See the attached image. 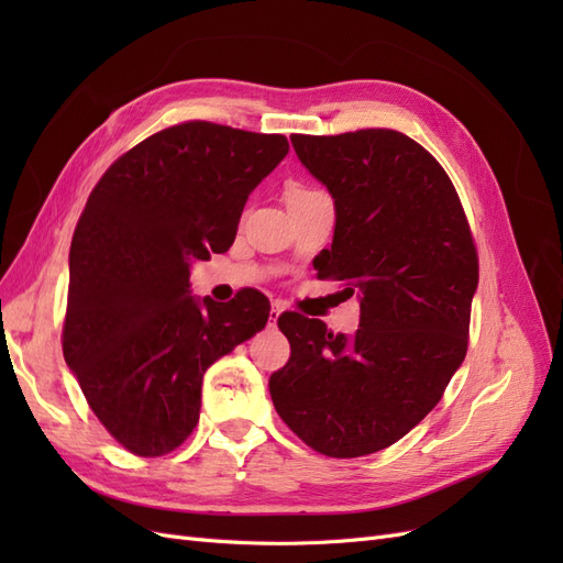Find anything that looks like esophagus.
Returning a JSON list of instances; mask_svg holds the SVG:
<instances>
[{
    "mask_svg": "<svg viewBox=\"0 0 563 563\" xmlns=\"http://www.w3.org/2000/svg\"><path fill=\"white\" fill-rule=\"evenodd\" d=\"M282 312H284V305H282V302H272V308H269V321L275 323V321L282 317Z\"/></svg>",
    "mask_w": 563,
    "mask_h": 563,
    "instance_id": "esophagus-1",
    "label": "esophagus"
}]
</instances>
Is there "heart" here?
<instances>
[{
  "label": "heart",
  "instance_id": "obj_1",
  "mask_svg": "<svg viewBox=\"0 0 563 563\" xmlns=\"http://www.w3.org/2000/svg\"><path fill=\"white\" fill-rule=\"evenodd\" d=\"M305 192H312V190H302V187H294L291 195H305Z\"/></svg>",
  "mask_w": 563,
  "mask_h": 563
}]
</instances>
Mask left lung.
Here are the masks:
<instances>
[{
	"label": "left lung",
	"instance_id": "8db88e82",
	"mask_svg": "<svg viewBox=\"0 0 563 563\" xmlns=\"http://www.w3.org/2000/svg\"><path fill=\"white\" fill-rule=\"evenodd\" d=\"M300 164L335 207L319 277L360 296V329L279 317L291 360L269 376L282 420L331 457L387 449L428 416L467 352L479 284L472 232L444 168L408 135L364 129L300 135Z\"/></svg>",
	"mask_w": 563,
	"mask_h": 563
}]
</instances>
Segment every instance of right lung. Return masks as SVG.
<instances>
[{
	"label": "right lung",
	"instance_id": "1",
	"mask_svg": "<svg viewBox=\"0 0 563 563\" xmlns=\"http://www.w3.org/2000/svg\"><path fill=\"white\" fill-rule=\"evenodd\" d=\"M286 155L279 133L185 122L93 187L70 246L63 356L126 451L178 449L199 420L203 373L265 329L263 294L199 300L190 265L232 246L249 195Z\"/></svg>",
	"mask_w": 563,
	"mask_h": 563
}]
</instances>
